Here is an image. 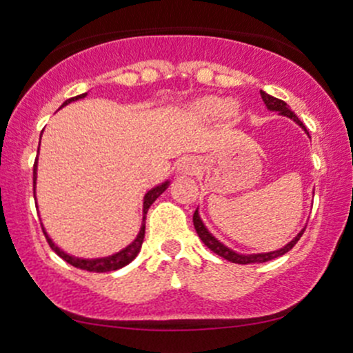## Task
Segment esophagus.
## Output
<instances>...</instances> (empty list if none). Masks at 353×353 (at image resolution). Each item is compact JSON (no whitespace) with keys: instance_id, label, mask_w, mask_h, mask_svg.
<instances>
[{"instance_id":"34e87169","label":"esophagus","mask_w":353,"mask_h":353,"mask_svg":"<svg viewBox=\"0 0 353 353\" xmlns=\"http://www.w3.org/2000/svg\"><path fill=\"white\" fill-rule=\"evenodd\" d=\"M196 169H197V163L192 159V157H182L179 164H177V171L182 174H192L196 172Z\"/></svg>"}]
</instances>
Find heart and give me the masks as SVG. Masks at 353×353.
I'll use <instances>...</instances> for the list:
<instances>
[{"mask_svg": "<svg viewBox=\"0 0 353 353\" xmlns=\"http://www.w3.org/2000/svg\"><path fill=\"white\" fill-rule=\"evenodd\" d=\"M194 111H196L199 116H204V117L217 114V112H224L225 116H229L232 114L234 106L230 103L224 104L222 101H219L216 98H204L197 101L196 106H194Z\"/></svg>", "mask_w": 353, "mask_h": 353, "instance_id": "heart-1", "label": "heart"}]
</instances>
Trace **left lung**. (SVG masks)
I'll return each instance as SVG.
<instances>
[{
  "instance_id": "1",
  "label": "left lung",
  "mask_w": 353,
  "mask_h": 353,
  "mask_svg": "<svg viewBox=\"0 0 353 353\" xmlns=\"http://www.w3.org/2000/svg\"><path fill=\"white\" fill-rule=\"evenodd\" d=\"M261 96H262V101H264V103H265V106L269 108L270 111H279V112H281V114L290 117V119H294L295 123L301 125L303 131H305L307 134H309V131H307V129H305V125H303L302 121L299 119L297 116H295L294 111H290L289 106H287V103H283L282 99L274 98V96L267 94V92H264V91H261ZM192 221H194V228H196V232H197V236L201 237V241L204 242V244L208 245L214 254L221 255V257H224L225 261H229V262H236V264H255V262H257V264H261V262H267V261H272V259L281 257V255L289 252V250L292 249V247L297 244L299 241H301L303 230H305V229H302L301 232H299V236L294 239V241H290L289 244H287L285 247H282V249L274 250V252L254 254V255H241V254L232 252V250L228 249V247L222 245L221 242L217 241V239H214L212 236H210L209 230L205 229L204 224H202V221H201V217H199V212H197V210H196V212H194Z\"/></svg>"
}]
</instances>
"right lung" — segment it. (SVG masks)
I'll return each instance as SVG.
<instances>
[{
	"label": "right lung",
	"instance_id": "add662e5",
	"mask_svg": "<svg viewBox=\"0 0 353 353\" xmlns=\"http://www.w3.org/2000/svg\"><path fill=\"white\" fill-rule=\"evenodd\" d=\"M86 96V92L84 94H79V96H74V98L64 101L63 106H66V104H70L71 101H78L81 98H84ZM61 106V108H63ZM36 164H38V159L34 161V168H33V190L36 188ZM169 182H164V184L157 185V188H154L149 190L148 194H145L144 197V217H143V228H141L139 234H137L136 241L132 242L131 245H128L125 249L121 250V252H117L114 255H109V257H104V259H78V257H72V255H68L66 252H63V250L59 249L58 245H54V242L51 241L50 237H48L46 230H44L43 228V232H44V237H46L48 244H50V247L52 250H54L56 254L59 255L63 261H66L68 264L74 265L76 269H83V270H88V272H111V270H117L121 269V267L128 265L129 262L132 261V259L136 257L137 254H139L141 250V245H143V241H144V232H145V214H148L149 208H151V204L154 201L157 199V197L161 196V194L164 192L165 189H168Z\"/></svg>",
	"mask_w": 353,
	"mask_h": 353
}]
</instances>
